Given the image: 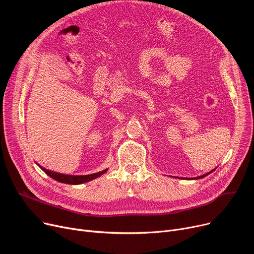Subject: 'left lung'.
<instances>
[{"label": "left lung", "mask_w": 254, "mask_h": 254, "mask_svg": "<svg viewBox=\"0 0 254 254\" xmlns=\"http://www.w3.org/2000/svg\"><path fill=\"white\" fill-rule=\"evenodd\" d=\"M213 171H214V170H213ZM213 171H211V172H209V173H207V174H205V175H203V176H198V177H196V178H193V179H199V178H203V177H205V176H207V175H209L210 174V173H212Z\"/></svg>", "instance_id": "8db88e82"}]
</instances>
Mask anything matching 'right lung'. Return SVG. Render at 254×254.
Returning <instances> with one entry per match:
<instances>
[{"label":"right lung","instance_id":"obj_1","mask_svg":"<svg viewBox=\"0 0 254 254\" xmlns=\"http://www.w3.org/2000/svg\"><path fill=\"white\" fill-rule=\"evenodd\" d=\"M41 168L46 174L51 177L52 179H55L59 182H62V183H66V184H81V183H84V182H87V181H90L92 179H96L98 178L99 176H101L102 174H104V173H106L107 169L102 171V172H98V173H95V174H90V175H81V176H73V175H64V174H60V173H56V172H51L49 170H46L42 167Z\"/></svg>","mask_w":254,"mask_h":254}]
</instances>
